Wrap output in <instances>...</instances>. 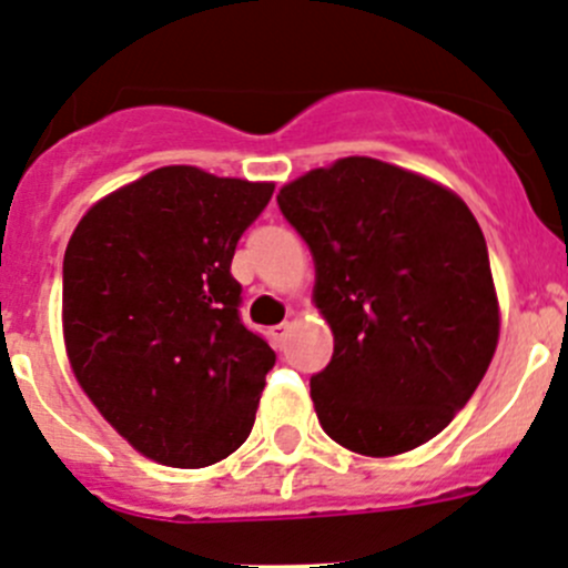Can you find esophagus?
Segmentation results:
<instances>
[{"label":"esophagus","instance_id":"esophagus-1","mask_svg":"<svg viewBox=\"0 0 568 568\" xmlns=\"http://www.w3.org/2000/svg\"><path fill=\"white\" fill-rule=\"evenodd\" d=\"M285 337H288V324H277V326H272V329H268V341L274 343V348H283Z\"/></svg>","mask_w":568,"mask_h":568}]
</instances>
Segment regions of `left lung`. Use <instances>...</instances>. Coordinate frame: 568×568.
Returning <instances> with one entry per match:
<instances>
[{"label":"left lung","instance_id":"obj_1","mask_svg":"<svg viewBox=\"0 0 568 568\" xmlns=\"http://www.w3.org/2000/svg\"><path fill=\"white\" fill-rule=\"evenodd\" d=\"M285 220L316 261L335 352L311 379L321 428L363 456L437 437L484 379L500 335L486 239L459 194L368 156L285 183Z\"/></svg>","mask_w":568,"mask_h":568}]
</instances>
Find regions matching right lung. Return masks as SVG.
<instances>
[{"instance_id":"obj_1","label":"right lung","mask_w":568,"mask_h":568,"mask_svg":"<svg viewBox=\"0 0 568 568\" xmlns=\"http://www.w3.org/2000/svg\"><path fill=\"white\" fill-rule=\"evenodd\" d=\"M274 183L162 168L106 194L62 261V332L95 409L142 456L209 467L250 437L277 354L239 316V239Z\"/></svg>"}]
</instances>
